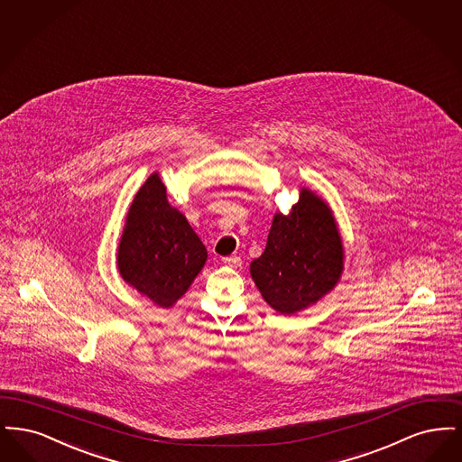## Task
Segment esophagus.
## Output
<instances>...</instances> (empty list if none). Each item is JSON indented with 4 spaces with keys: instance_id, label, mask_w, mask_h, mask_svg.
Segmentation results:
<instances>
[{
    "instance_id": "obj_1",
    "label": "esophagus",
    "mask_w": 462,
    "mask_h": 462,
    "mask_svg": "<svg viewBox=\"0 0 462 462\" xmlns=\"http://www.w3.org/2000/svg\"><path fill=\"white\" fill-rule=\"evenodd\" d=\"M223 264H225V266H230V268H241V256H237V254H234V256H226V258H223Z\"/></svg>"
}]
</instances>
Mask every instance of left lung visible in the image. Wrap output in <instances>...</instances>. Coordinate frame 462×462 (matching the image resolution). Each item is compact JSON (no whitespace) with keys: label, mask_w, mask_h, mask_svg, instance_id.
<instances>
[{"label":"left lung","mask_w":462,"mask_h":462,"mask_svg":"<svg viewBox=\"0 0 462 462\" xmlns=\"http://www.w3.org/2000/svg\"><path fill=\"white\" fill-rule=\"evenodd\" d=\"M343 268L345 247L332 209L303 187L287 215L275 213L263 254L249 272L270 307L294 315L329 294Z\"/></svg>","instance_id":"8db88e82"}]
</instances>
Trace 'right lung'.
Here are the masks:
<instances>
[{
	"mask_svg": "<svg viewBox=\"0 0 462 462\" xmlns=\"http://www.w3.org/2000/svg\"><path fill=\"white\" fill-rule=\"evenodd\" d=\"M208 251L183 213L166 198L159 173L138 189L117 245L123 281L154 305L171 308L192 286Z\"/></svg>",
	"mask_w": 462,
	"mask_h": 462,
	"instance_id": "right-lung-1",
	"label": "right lung"
}]
</instances>
